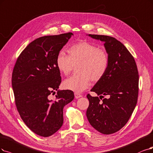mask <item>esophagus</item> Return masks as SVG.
Listing matches in <instances>:
<instances>
[{"label": "esophagus", "instance_id": "obj_1", "mask_svg": "<svg viewBox=\"0 0 153 153\" xmlns=\"http://www.w3.org/2000/svg\"><path fill=\"white\" fill-rule=\"evenodd\" d=\"M74 96H75V98H76V99H78V98H81V97H82V95L80 94L77 93H74Z\"/></svg>", "mask_w": 153, "mask_h": 153}]
</instances>
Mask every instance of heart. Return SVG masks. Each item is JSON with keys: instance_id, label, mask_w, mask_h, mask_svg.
Instances as JSON below:
<instances>
[{"instance_id": "heart-1", "label": "heart", "mask_w": 153, "mask_h": 153, "mask_svg": "<svg viewBox=\"0 0 153 153\" xmlns=\"http://www.w3.org/2000/svg\"><path fill=\"white\" fill-rule=\"evenodd\" d=\"M67 55L60 51L55 59L56 68L65 76L69 75L74 66L79 73L66 79L63 82L65 89L81 93L88 88L91 79L98 81L108 69L109 59L105 50L86 41H81L68 49Z\"/></svg>"}]
</instances>
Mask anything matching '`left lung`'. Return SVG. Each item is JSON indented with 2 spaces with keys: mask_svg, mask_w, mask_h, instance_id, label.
I'll list each match as a JSON object with an SVG mask.
<instances>
[{
  "mask_svg": "<svg viewBox=\"0 0 153 153\" xmlns=\"http://www.w3.org/2000/svg\"><path fill=\"white\" fill-rule=\"evenodd\" d=\"M88 36L105 43L109 64L104 76L91 89L100 98L87 95L89 105L86 116L91 126L100 133L114 134L126 125L136 106L137 67L131 53L115 38L90 34ZM103 95L109 98L102 99Z\"/></svg>",
  "mask_w": 153,
  "mask_h": 153,
  "instance_id": "1",
  "label": "left lung"
}]
</instances>
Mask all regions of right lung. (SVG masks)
<instances>
[{
	"label": "right lung",
	"instance_id": "add662e5",
	"mask_svg": "<svg viewBox=\"0 0 153 153\" xmlns=\"http://www.w3.org/2000/svg\"><path fill=\"white\" fill-rule=\"evenodd\" d=\"M73 35L72 33L45 36L30 43L17 59L12 86L17 109L31 131L49 137L60 128L64 107L74 100L71 90H59L60 72L56 68L57 53ZM58 93L54 98L51 94Z\"/></svg>",
	"mask_w": 153,
	"mask_h": 153
}]
</instances>
